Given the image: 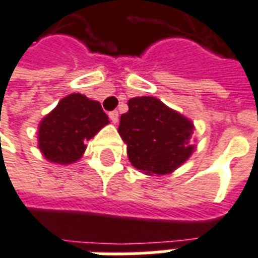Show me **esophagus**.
Returning a JSON list of instances; mask_svg holds the SVG:
<instances>
[{"label":"esophagus","mask_w":258,"mask_h":258,"mask_svg":"<svg viewBox=\"0 0 258 258\" xmlns=\"http://www.w3.org/2000/svg\"><path fill=\"white\" fill-rule=\"evenodd\" d=\"M109 118L111 120V123L116 124L117 121H118V111H117V110L110 111V113H109Z\"/></svg>","instance_id":"esophagus-1"}]
</instances>
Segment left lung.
<instances>
[{
    "mask_svg": "<svg viewBox=\"0 0 258 258\" xmlns=\"http://www.w3.org/2000/svg\"><path fill=\"white\" fill-rule=\"evenodd\" d=\"M192 123L152 96L128 100L118 134L127 144L133 166L149 174H166L190 158Z\"/></svg>",
    "mask_w": 258,
    "mask_h": 258,
    "instance_id": "left-lung-1",
    "label": "left lung"
}]
</instances>
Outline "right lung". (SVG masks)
Segmentation results:
<instances>
[{
  "instance_id": "right-lung-1",
  "label": "right lung",
  "mask_w": 258,
  "mask_h": 258,
  "mask_svg": "<svg viewBox=\"0 0 258 258\" xmlns=\"http://www.w3.org/2000/svg\"><path fill=\"white\" fill-rule=\"evenodd\" d=\"M107 123L99 102L73 93L41 120L39 148L50 162L73 163L85 152V142Z\"/></svg>"
}]
</instances>
